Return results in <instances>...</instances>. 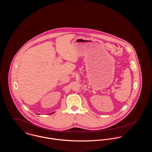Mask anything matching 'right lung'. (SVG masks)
<instances>
[{"label":"right lung","mask_w":152,"mask_h":152,"mask_svg":"<svg viewBox=\"0 0 152 152\" xmlns=\"http://www.w3.org/2000/svg\"><path fill=\"white\" fill-rule=\"evenodd\" d=\"M51 113H50V114H51Z\"/></svg>","instance_id":"obj_1"}]
</instances>
